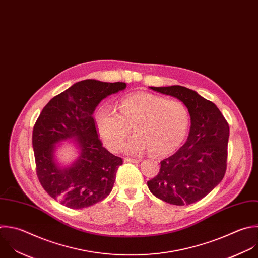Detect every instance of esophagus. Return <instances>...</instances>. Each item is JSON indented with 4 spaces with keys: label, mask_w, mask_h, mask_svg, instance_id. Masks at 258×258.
I'll use <instances>...</instances> for the list:
<instances>
[{
    "label": "esophagus",
    "mask_w": 258,
    "mask_h": 258,
    "mask_svg": "<svg viewBox=\"0 0 258 258\" xmlns=\"http://www.w3.org/2000/svg\"><path fill=\"white\" fill-rule=\"evenodd\" d=\"M123 161L125 163H140L141 162L140 159H133V158H124Z\"/></svg>",
    "instance_id": "1"
}]
</instances>
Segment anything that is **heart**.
I'll return each instance as SVG.
<instances>
[{"instance_id":"heart-1","label":"heart","mask_w":258,"mask_h":258,"mask_svg":"<svg viewBox=\"0 0 258 258\" xmlns=\"http://www.w3.org/2000/svg\"><path fill=\"white\" fill-rule=\"evenodd\" d=\"M118 110L105 105L95 114L97 132L112 152L121 149L132 127L136 135L124 146L130 154L151 150L154 155L164 156L175 151L186 137L189 112L178 100L141 92L123 97Z\"/></svg>"}]
</instances>
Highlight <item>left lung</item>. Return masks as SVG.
<instances>
[{
    "instance_id": "left-lung-1",
    "label": "left lung",
    "mask_w": 258,
    "mask_h": 258,
    "mask_svg": "<svg viewBox=\"0 0 258 258\" xmlns=\"http://www.w3.org/2000/svg\"><path fill=\"white\" fill-rule=\"evenodd\" d=\"M150 88L182 101L191 125L185 144L160 162L159 173L148 181V187L168 204L191 205L209 195L224 178L229 124L212 101L194 90L178 85Z\"/></svg>"
}]
</instances>
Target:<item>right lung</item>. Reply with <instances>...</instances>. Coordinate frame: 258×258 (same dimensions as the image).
I'll list each match as a JSON object with an SVG mask.
<instances>
[{
	"mask_svg": "<svg viewBox=\"0 0 258 258\" xmlns=\"http://www.w3.org/2000/svg\"><path fill=\"white\" fill-rule=\"evenodd\" d=\"M125 87L123 82L84 80L54 96L39 114L32 133L36 174L44 190L61 205L88 208L111 192L122 159L102 146L92 114L102 99ZM68 138L75 140L79 157L61 168L54 159L55 144Z\"/></svg>",
	"mask_w": 258,
	"mask_h": 258,
	"instance_id": "1",
	"label": "right lung"
}]
</instances>
